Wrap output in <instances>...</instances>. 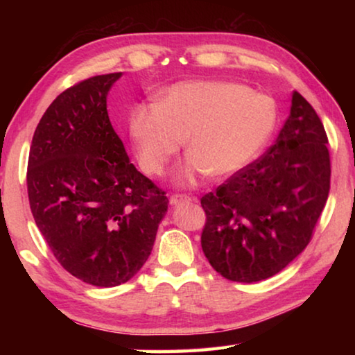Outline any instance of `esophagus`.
Listing matches in <instances>:
<instances>
[{
	"mask_svg": "<svg viewBox=\"0 0 355 355\" xmlns=\"http://www.w3.org/2000/svg\"><path fill=\"white\" fill-rule=\"evenodd\" d=\"M197 197H191L186 194H173L171 196V203L172 205H182V203H189V202H196Z\"/></svg>",
	"mask_w": 355,
	"mask_h": 355,
	"instance_id": "obj_1",
	"label": "esophagus"
}]
</instances>
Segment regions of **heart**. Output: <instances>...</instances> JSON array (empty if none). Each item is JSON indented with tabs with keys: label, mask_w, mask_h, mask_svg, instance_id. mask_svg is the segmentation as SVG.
<instances>
[{
	"label": "heart",
	"mask_w": 355,
	"mask_h": 355,
	"mask_svg": "<svg viewBox=\"0 0 355 355\" xmlns=\"http://www.w3.org/2000/svg\"><path fill=\"white\" fill-rule=\"evenodd\" d=\"M275 106L268 95L232 83L188 81L167 89L155 105L130 112V135L142 169L164 173L188 139L191 159L178 182L194 183L208 172L228 177L249 163L271 135Z\"/></svg>",
	"instance_id": "b5f03b06"
}]
</instances>
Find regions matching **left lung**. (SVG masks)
<instances>
[{
	"label": "left lung",
	"mask_w": 355,
	"mask_h": 355,
	"mask_svg": "<svg viewBox=\"0 0 355 355\" xmlns=\"http://www.w3.org/2000/svg\"><path fill=\"white\" fill-rule=\"evenodd\" d=\"M327 142L313 106L294 91L272 146L200 199L202 249L216 272L254 284L307 248L329 197Z\"/></svg>",
	"instance_id": "obj_1"
}]
</instances>
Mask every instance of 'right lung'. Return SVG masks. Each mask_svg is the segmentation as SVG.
<instances>
[{"label": "right lung", "instance_id": "1", "mask_svg": "<svg viewBox=\"0 0 355 355\" xmlns=\"http://www.w3.org/2000/svg\"><path fill=\"white\" fill-rule=\"evenodd\" d=\"M120 76L87 78L58 95L34 131L26 172L29 207L53 255L105 288L144 266L169 203L111 125L106 97Z\"/></svg>", "mask_w": 355, "mask_h": 355}]
</instances>
